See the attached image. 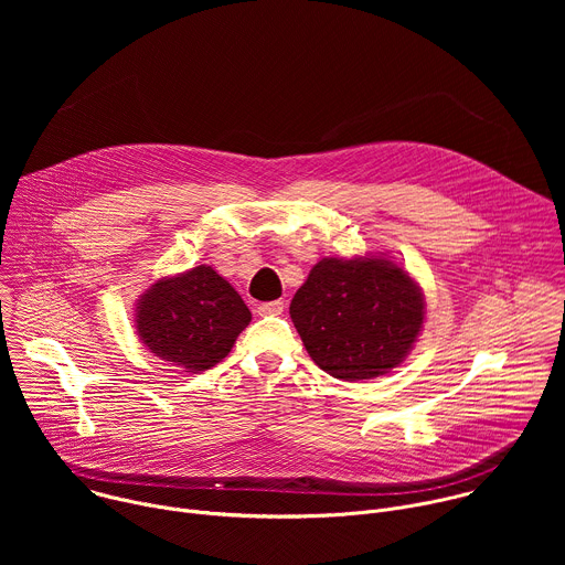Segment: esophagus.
I'll return each instance as SVG.
<instances>
[{
  "instance_id": "1",
  "label": "esophagus",
  "mask_w": 565,
  "mask_h": 565,
  "mask_svg": "<svg viewBox=\"0 0 565 565\" xmlns=\"http://www.w3.org/2000/svg\"><path fill=\"white\" fill-rule=\"evenodd\" d=\"M284 308H286V303L281 301V299H275V301H266V303H259L257 306V312L259 315H281L284 312Z\"/></svg>"
}]
</instances>
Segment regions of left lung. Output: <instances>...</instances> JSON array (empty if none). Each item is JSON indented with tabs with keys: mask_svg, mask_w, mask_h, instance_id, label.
Returning a JSON list of instances; mask_svg holds the SVG:
<instances>
[{
	"mask_svg": "<svg viewBox=\"0 0 565 565\" xmlns=\"http://www.w3.org/2000/svg\"><path fill=\"white\" fill-rule=\"evenodd\" d=\"M292 324L329 375L371 380L405 360L423 329L418 284L386 257L321 259L290 301Z\"/></svg>",
	"mask_w": 565,
	"mask_h": 565,
	"instance_id": "8db88e82",
	"label": "left lung"
}]
</instances>
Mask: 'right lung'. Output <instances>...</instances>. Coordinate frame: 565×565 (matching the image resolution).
<instances>
[{
    "label": "right lung",
    "mask_w": 565,
    "mask_h": 565,
    "mask_svg": "<svg viewBox=\"0 0 565 565\" xmlns=\"http://www.w3.org/2000/svg\"><path fill=\"white\" fill-rule=\"evenodd\" d=\"M250 319L241 295L210 266L158 279L136 306L142 344L190 373L221 362Z\"/></svg>",
    "instance_id": "add662e5"
}]
</instances>
